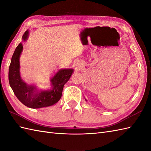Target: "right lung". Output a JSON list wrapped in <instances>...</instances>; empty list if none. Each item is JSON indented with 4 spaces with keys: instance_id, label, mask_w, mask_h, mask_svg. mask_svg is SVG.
I'll list each match as a JSON object with an SVG mask.
<instances>
[{
    "instance_id": "1",
    "label": "right lung",
    "mask_w": 151,
    "mask_h": 151,
    "mask_svg": "<svg viewBox=\"0 0 151 151\" xmlns=\"http://www.w3.org/2000/svg\"><path fill=\"white\" fill-rule=\"evenodd\" d=\"M28 30L22 36L25 41L28 36ZM23 49L19 43L13 54L9 67V83L16 97L22 104L30 108H41L56 104L62 95L63 86L73 73V69H63L58 71L50 79L52 89L39 91L36 86L26 84L21 77L19 58Z\"/></svg>"
}]
</instances>
